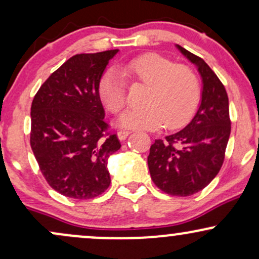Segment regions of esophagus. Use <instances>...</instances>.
Instances as JSON below:
<instances>
[{
	"instance_id": "esophagus-1",
	"label": "esophagus",
	"mask_w": 259,
	"mask_h": 259,
	"mask_svg": "<svg viewBox=\"0 0 259 259\" xmlns=\"http://www.w3.org/2000/svg\"><path fill=\"white\" fill-rule=\"evenodd\" d=\"M130 132H127V130H119V132L117 133L118 138H119V140H125L127 136H129Z\"/></svg>"
}]
</instances>
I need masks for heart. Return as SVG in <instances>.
I'll return each mask as SVG.
<instances>
[{
    "label": "heart",
    "mask_w": 259,
    "mask_h": 259,
    "mask_svg": "<svg viewBox=\"0 0 259 259\" xmlns=\"http://www.w3.org/2000/svg\"><path fill=\"white\" fill-rule=\"evenodd\" d=\"M126 79L147 86L142 108L127 109L118 124L133 129H168L183 126L194 115L200 102L197 74L186 64H174L158 53H146L109 70L100 80L101 101L109 112L118 113L126 103Z\"/></svg>",
    "instance_id": "heart-1"
}]
</instances>
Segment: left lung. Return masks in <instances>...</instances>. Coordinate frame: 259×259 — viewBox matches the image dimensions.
Segmentation results:
<instances>
[{"label":"left lung","mask_w":259,"mask_h":259,"mask_svg":"<svg viewBox=\"0 0 259 259\" xmlns=\"http://www.w3.org/2000/svg\"><path fill=\"white\" fill-rule=\"evenodd\" d=\"M197 65L203 90L195 117L180 132L158 139L147 157L151 179L171 196H191L201 191L221 170L231 130L227 90L201 57L177 45Z\"/></svg>","instance_id":"left-lung-1"}]
</instances>
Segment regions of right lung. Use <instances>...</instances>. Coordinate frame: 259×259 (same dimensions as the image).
Returning <instances> with one entry per match:
<instances>
[{
	"instance_id": "add662e5",
	"label": "right lung",
	"mask_w": 259,
	"mask_h": 259,
	"mask_svg": "<svg viewBox=\"0 0 259 259\" xmlns=\"http://www.w3.org/2000/svg\"><path fill=\"white\" fill-rule=\"evenodd\" d=\"M117 52L73 56L32 100L31 150L49 185L65 197L90 200L111 184L107 162L121 145L105 121L99 85Z\"/></svg>"
}]
</instances>
